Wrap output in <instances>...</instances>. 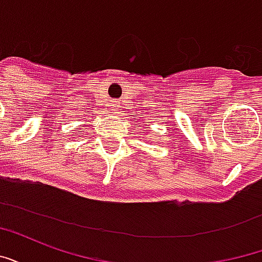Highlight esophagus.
I'll use <instances>...</instances> for the list:
<instances>
[{
  "label": "esophagus",
  "mask_w": 262,
  "mask_h": 262,
  "mask_svg": "<svg viewBox=\"0 0 262 262\" xmlns=\"http://www.w3.org/2000/svg\"><path fill=\"white\" fill-rule=\"evenodd\" d=\"M112 108H114L115 111H118V109H119V102H118V101H114V102H112Z\"/></svg>",
  "instance_id": "esophagus-1"
}]
</instances>
